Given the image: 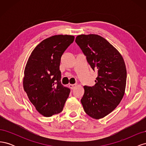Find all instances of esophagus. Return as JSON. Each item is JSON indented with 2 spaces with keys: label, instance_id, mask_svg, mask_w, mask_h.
Wrapping results in <instances>:
<instances>
[{
  "label": "esophagus",
  "instance_id": "esophagus-1",
  "mask_svg": "<svg viewBox=\"0 0 146 146\" xmlns=\"http://www.w3.org/2000/svg\"><path fill=\"white\" fill-rule=\"evenodd\" d=\"M76 86V84H70L69 87L70 88V89L73 90L74 88Z\"/></svg>",
  "mask_w": 146,
  "mask_h": 146
}]
</instances>
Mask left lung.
<instances>
[{"label":"left lung","mask_w":146,"mask_h":146,"mask_svg":"<svg viewBox=\"0 0 146 146\" xmlns=\"http://www.w3.org/2000/svg\"><path fill=\"white\" fill-rule=\"evenodd\" d=\"M76 42L92 69L98 72L94 86H84L81 102L85 113L99 119L112 112L124 95L127 70L117 49L98 35H81Z\"/></svg>","instance_id":"8db88e82"}]
</instances>
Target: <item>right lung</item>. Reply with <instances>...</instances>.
<instances>
[{"mask_svg":"<svg viewBox=\"0 0 146 146\" xmlns=\"http://www.w3.org/2000/svg\"><path fill=\"white\" fill-rule=\"evenodd\" d=\"M71 35H55L41 41L29 56L24 70V91L37 111L46 117L62 111L70 90L61 84L60 65L74 42Z\"/></svg>","mask_w":146,"mask_h":146,"instance_id":"right-lung-1","label":"right lung"}]
</instances>
